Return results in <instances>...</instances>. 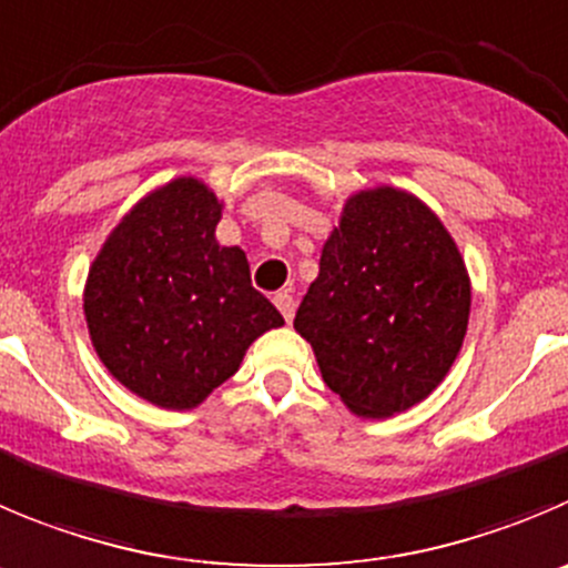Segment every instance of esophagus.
I'll return each instance as SVG.
<instances>
[{
  "instance_id": "34e87169",
  "label": "esophagus",
  "mask_w": 568,
  "mask_h": 568,
  "mask_svg": "<svg viewBox=\"0 0 568 568\" xmlns=\"http://www.w3.org/2000/svg\"><path fill=\"white\" fill-rule=\"evenodd\" d=\"M274 305H277V308H280V314L285 316V322H291V320H294V308H296V302H294V296L288 294V291H277V294H274Z\"/></svg>"
}]
</instances>
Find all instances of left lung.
<instances>
[{"mask_svg":"<svg viewBox=\"0 0 568 568\" xmlns=\"http://www.w3.org/2000/svg\"><path fill=\"white\" fill-rule=\"evenodd\" d=\"M468 314L470 283L457 243L415 195L378 187L344 204L294 327L349 409L389 417L445 378Z\"/></svg>","mask_w":568,"mask_h":568,"instance_id":"1","label":"left lung"}]
</instances>
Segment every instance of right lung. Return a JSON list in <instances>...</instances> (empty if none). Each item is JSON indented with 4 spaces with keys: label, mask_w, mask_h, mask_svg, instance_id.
<instances>
[{
    "label": "right lung",
    "mask_w": 568,
    "mask_h": 568,
    "mask_svg": "<svg viewBox=\"0 0 568 568\" xmlns=\"http://www.w3.org/2000/svg\"><path fill=\"white\" fill-rule=\"evenodd\" d=\"M219 199L176 179L142 199L92 263L83 296L100 362L164 409H193L237 373L248 344L283 316L219 246Z\"/></svg>",
    "instance_id": "obj_1"
}]
</instances>
